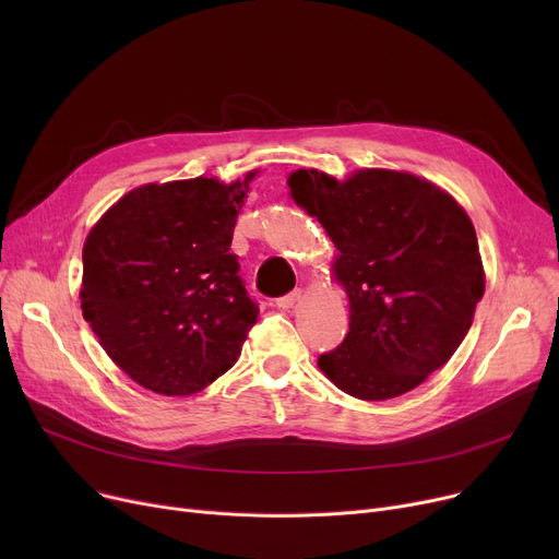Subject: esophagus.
<instances>
[{
    "instance_id": "obj_1",
    "label": "esophagus",
    "mask_w": 559,
    "mask_h": 559,
    "mask_svg": "<svg viewBox=\"0 0 559 559\" xmlns=\"http://www.w3.org/2000/svg\"><path fill=\"white\" fill-rule=\"evenodd\" d=\"M299 299H301V289H292V292H287L285 297H281V299L276 301V306L283 308V310H289Z\"/></svg>"
}]
</instances>
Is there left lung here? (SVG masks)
<instances>
[{
  "instance_id": "8db88e82",
  "label": "left lung",
  "mask_w": 559,
  "mask_h": 559,
  "mask_svg": "<svg viewBox=\"0 0 559 559\" xmlns=\"http://www.w3.org/2000/svg\"><path fill=\"white\" fill-rule=\"evenodd\" d=\"M287 183L340 251L335 276L350 304L348 333L319 356L321 371L362 401L415 390L455 354L483 299L472 219L405 171L362 169L340 183L299 169Z\"/></svg>"
}]
</instances>
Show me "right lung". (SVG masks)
Returning <instances> with one entry per match:
<instances>
[{"label":"right lung","instance_id":"1","mask_svg":"<svg viewBox=\"0 0 559 559\" xmlns=\"http://www.w3.org/2000/svg\"><path fill=\"white\" fill-rule=\"evenodd\" d=\"M253 174L142 186L87 235L83 319L142 388L188 396L238 360L258 304L230 240Z\"/></svg>","mask_w":559,"mask_h":559}]
</instances>
